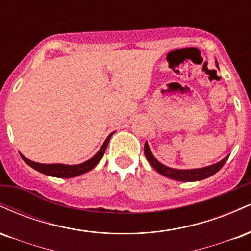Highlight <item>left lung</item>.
<instances>
[{"instance_id": "1", "label": "left lung", "mask_w": 251, "mask_h": 251, "mask_svg": "<svg viewBox=\"0 0 251 251\" xmlns=\"http://www.w3.org/2000/svg\"><path fill=\"white\" fill-rule=\"evenodd\" d=\"M216 66L218 68V62L216 61ZM144 153H145V157L148 158L149 163L151 164L152 168H153L158 174L165 176V177L170 178V179L178 180V181H197L205 179V178H209L210 176L215 175L216 172H218L222 169V166L226 164V162L229 158V155H226V158L220 160L218 163L212 164V165L205 166V168L201 169H188V170H180V169H174L169 168V166L164 165L152 154L151 150L149 148L148 142H145V145H144Z\"/></svg>"}]
</instances>
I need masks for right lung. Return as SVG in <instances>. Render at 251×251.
Returning a JSON list of instances; mask_svg holds the SVG:
<instances>
[{
	"label": "right lung",
	"instance_id": "add662e5",
	"mask_svg": "<svg viewBox=\"0 0 251 251\" xmlns=\"http://www.w3.org/2000/svg\"><path fill=\"white\" fill-rule=\"evenodd\" d=\"M114 133V132H113ZM111 133L106 138V140L103 142V144L100 148L99 151L97 152L91 159L86 160L81 164H75V165H67V164H41V163H36L33 162V160L28 159L25 158L24 154L20 153L21 155L22 159L25 160L30 168H33L36 171L41 172L43 175H47V176H51V177H57V178H73L76 177V176H80L82 174H86V172L91 171L92 169L96 168V165L101 160L103 153H105L106 148H107L109 139H111L112 134Z\"/></svg>",
	"mask_w": 251,
	"mask_h": 251
}]
</instances>
